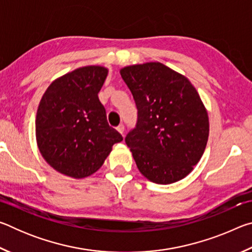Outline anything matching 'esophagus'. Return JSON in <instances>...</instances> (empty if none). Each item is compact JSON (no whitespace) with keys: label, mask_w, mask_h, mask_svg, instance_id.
Segmentation results:
<instances>
[{"label":"esophagus","mask_w":252,"mask_h":252,"mask_svg":"<svg viewBox=\"0 0 252 252\" xmlns=\"http://www.w3.org/2000/svg\"><path fill=\"white\" fill-rule=\"evenodd\" d=\"M117 130H118L119 132H120L121 134H123V132H125V126H123L122 123H121V125H119V126H117Z\"/></svg>","instance_id":"esophagus-1"}]
</instances>
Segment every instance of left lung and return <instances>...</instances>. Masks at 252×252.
Wrapping results in <instances>:
<instances>
[{
  "label": "left lung",
  "instance_id": "1",
  "mask_svg": "<svg viewBox=\"0 0 252 252\" xmlns=\"http://www.w3.org/2000/svg\"><path fill=\"white\" fill-rule=\"evenodd\" d=\"M138 118L126 136L138 169L149 180L169 185L187 177L204 152L206 108L186 76L159 62L123 67Z\"/></svg>",
  "mask_w": 252,
  "mask_h": 252
}]
</instances>
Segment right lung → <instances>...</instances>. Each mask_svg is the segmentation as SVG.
<instances>
[{
  "label": "right lung",
  "instance_id": "obj_1",
  "mask_svg": "<svg viewBox=\"0 0 252 252\" xmlns=\"http://www.w3.org/2000/svg\"><path fill=\"white\" fill-rule=\"evenodd\" d=\"M108 70L84 66L55 80L36 113L37 147L57 171L84 178L101 168L114 143L123 138L106 120L97 96Z\"/></svg>",
  "mask_w": 252,
  "mask_h": 252
}]
</instances>
